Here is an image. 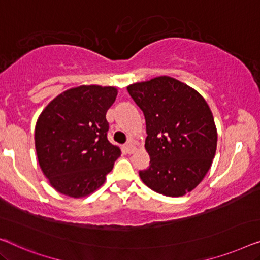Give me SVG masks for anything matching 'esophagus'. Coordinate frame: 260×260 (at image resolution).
<instances>
[{
    "label": "esophagus",
    "instance_id": "34e87169",
    "mask_svg": "<svg viewBox=\"0 0 260 260\" xmlns=\"http://www.w3.org/2000/svg\"><path fill=\"white\" fill-rule=\"evenodd\" d=\"M126 149H127V152L129 153V154H132V153H134L135 146H134V141L133 140H129L128 142H127V144H126Z\"/></svg>",
    "mask_w": 260,
    "mask_h": 260
}]
</instances>
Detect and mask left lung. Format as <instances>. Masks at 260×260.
Wrapping results in <instances>:
<instances>
[{
	"mask_svg": "<svg viewBox=\"0 0 260 260\" xmlns=\"http://www.w3.org/2000/svg\"><path fill=\"white\" fill-rule=\"evenodd\" d=\"M144 112L149 167L139 172L146 186L181 197L198 186L217 151V127L207 102L196 89L170 76L127 87Z\"/></svg>",
	"mask_w": 260,
	"mask_h": 260,
	"instance_id": "1",
	"label": "left lung"
}]
</instances>
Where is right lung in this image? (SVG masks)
Listing matches in <instances>:
<instances>
[{"label":"right lung","mask_w":260,"mask_h":260,"mask_svg":"<svg viewBox=\"0 0 260 260\" xmlns=\"http://www.w3.org/2000/svg\"><path fill=\"white\" fill-rule=\"evenodd\" d=\"M115 87L82 85L49 102L35 126L40 167L62 194L82 198L106 181L121 154L107 139L106 113L114 104Z\"/></svg>","instance_id":"obj_1"}]
</instances>
